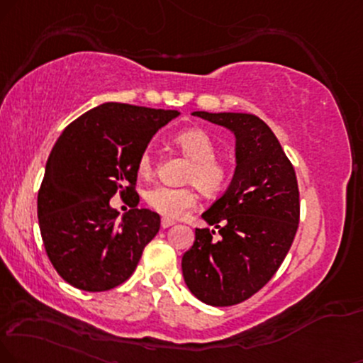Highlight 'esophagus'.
<instances>
[{"label":"esophagus","instance_id":"obj_1","mask_svg":"<svg viewBox=\"0 0 363 363\" xmlns=\"http://www.w3.org/2000/svg\"><path fill=\"white\" fill-rule=\"evenodd\" d=\"M174 223V220H172V218H161V227L163 229H168V227H172Z\"/></svg>","mask_w":363,"mask_h":363}]
</instances>
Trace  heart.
Segmentation results:
<instances>
[{"label": "heart", "mask_w": 363, "mask_h": 363, "mask_svg": "<svg viewBox=\"0 0 363 363\" xmlns=\"http://www.w3.org/2000/svg\"><path fill=\"white\" fill-rule=\"evenodd\" d=\"M183 158L190 161L183 173V182L191 183L205 195H218L230 180V168L225 161L217 158V143L203 129H186L174 138ZM156 161L150 150H145L138 158V173L143 178L155 174ZM194 186H155L146 194V202L155 212L167 218H180L196 205Z\"/></svg>", "instance_id": "obj_1"}]
</instances>
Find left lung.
I'll return each mask as SVG.
<instances>
[{
    "label": "left lung",
    "instance_id": "left-lung-1",
    "mask_svg": "<svg viewBox=\"0 0 363 363\" xmlns=\"http://www.w3.org/2000/svg\"><path fill=\"white\" fill-rule=\"evenodd\" d=\"M194 116L235 134L237 167L225 194L202 213L218 235L195 230V242L182 259L183 277L207 305H239L269 283L289 252L299 223L296 173L257 116L205 111Z\"/></svg>",
    "mask_w": 363,
    "mask_h": 363
}]
</instances>
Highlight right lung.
<instances>
[{
    "instance_id": "1",
    "label": "right lung",
    "mask_w": 363,
    "mask_h": 363,
    "mask_svg": "<svg viewBox=\"0 0 363 363\" xmlns=\"http://www.w3.org/2000/svg\"><path fill=\"white\" fill-rule=\"evenodd\" d=\"M177 116L172 109L106 102L70 123L57 140L38 190V223L52 266L74 288H118L158 234L153 210L133 208L118 220L109 200L118 191L136 194L138 158Z\"/></svg>"
}]
</instances>
